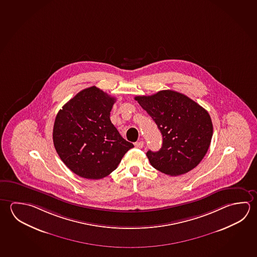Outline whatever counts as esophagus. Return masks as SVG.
<instances>
[{"mask_svg": "<svg viewBox=\"0 0 257 257\" xmlns=\"http://www.w3.org/2000/svg\"><path fill=\"white\" fill-rule=\"evenodd\" d=\"M144 142L143 141H139V142H136L135 144V146L136 148L142 149L144 147Z\"/></svg>", "mask_w": 257, "mask_h": 257, "instance_id": "esophagus-1", "label": "esophagus"}]
</instances>
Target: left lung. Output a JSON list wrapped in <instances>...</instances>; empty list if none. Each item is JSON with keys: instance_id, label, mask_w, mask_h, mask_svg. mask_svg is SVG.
<instances>
[{"instance_id": "left-lung-1", "label": "left lung", "mask_w": 257, "mask_h": 257, "mask_svg": "<svg viewBox=\"0 0 257 257\" xmlns=\"http://www.w3.org/2000/svg\"><path fill=\"white\" fill-rule=\"evenodd\" d=\"M135 99L162 133V148L146 153L152 166L170 176L184 174L198 166L213 135L207 110L176 91H159L154 95L135 96Z\"/></svg>"}]
</instances>
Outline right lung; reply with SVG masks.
Segmentation results:
<instances>
[{
  "label": "right lung",
  "mask_w": 257,
  "mask_h": 257,
  "mask_svg": "<svg viewBox=\"0 0 257 257\" xmlns=\"http://www.w3.org/2000/svg\"><path fill=\"white\" fill-rule=\"evenodd\" d=\"M115 100L91 86L64 104L56 116L55 149L66 166L82 178L100 180L108 176L134 147L110 120Z\"/></svg>",
  "instance_id": "add662e5"
}]
</instances>
